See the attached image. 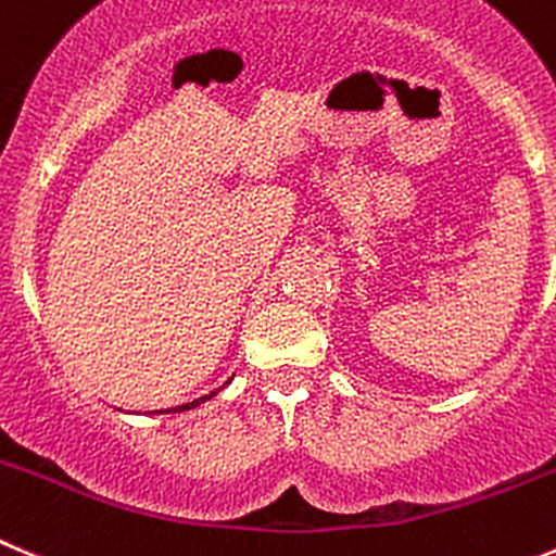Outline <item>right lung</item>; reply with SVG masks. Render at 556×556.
<instances>
[{
    "label": "right lung",
    "instance_id": "add662e5",
    "mask_svg": "<svg viewBox=\"0 0 556 556\" xmlns=\"http://www.w3.org/2000/svg\"><path fill=\"white\" fill-rule=\"evenodd\" d=\"M226 384H229V382H226ZM215 393H218V390H213V393H210V395H202V399H195V401H190V404H182V406H174V409H161V412H166V415H168V412H185V409H195V406H202V404H204V401L215 399ZM161 412H157V415H161Z\"/></svg>",
    "mask_w": 556,
    "mask_h": 556
}]
</instances>
